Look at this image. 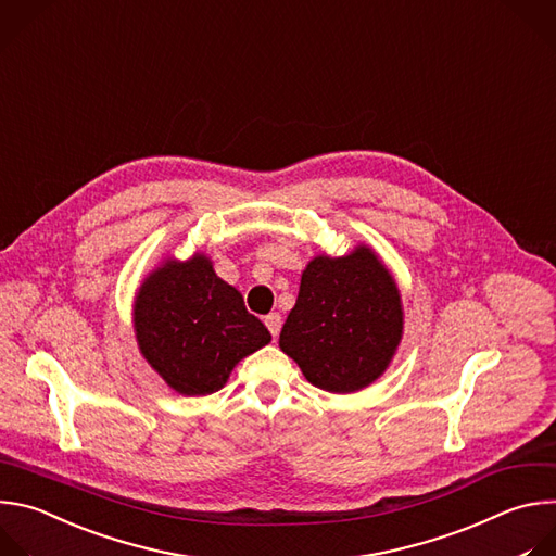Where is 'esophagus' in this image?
<instances>
[{
  "label": "esophagus",
  "mask_w": 556,
  "mask_h": 556,
  "mask_svg": "<svg viewBox=\"0 0 556 556\" xmlns=\"http://www.w3.org/2000/svg\"><path fill=\"white\" fill-rule=\"evenodd\" d=\"M265 324H267V328L271 332V338H278V332L282 328V317L278 313H269V315H265Z\"/></svg>",
  "instance_id": "obj_1"
}]
</instances>
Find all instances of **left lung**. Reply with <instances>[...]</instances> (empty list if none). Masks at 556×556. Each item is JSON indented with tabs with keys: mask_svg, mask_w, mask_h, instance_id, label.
<instances>
[{
	"mask_svg": "<svg viewBox=\"0 0 556 556\" xmlns=\"http://www.w3.org/2000/svg\"><path fill=\"white\" fill-rule=\"evenodd\" d=\"M403 336L401 295L368 248L342 258H313L300 280L280 349L308 383L349 394L388 368Z\"/></svg>",
	"mask_w": 556,
	"mask_h": 556,
	"instance_id": "left-lung-1",
	"label": "left lung"
}]
</instances>
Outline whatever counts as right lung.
I'll return each instance as SVG.
<instances>
[{"instance_id": "right-lung-1", "label": "right lung", "mask_w": 556, "mask_h": 556, "mask_svg": "<svg viewBox=\"0 0 556 556\" xmlns=\"http://www.w3.org/2000/svg\"><path fill=\"white\" fill-rule=\"evenodd\" d=\"M134 321L144 359L186 396L224 388L232 368L271 340L201 254L153 271L138 291Z\"/></svg>"}]
</instances>
